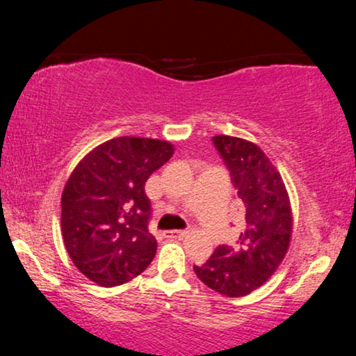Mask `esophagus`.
<instances>
[{"label":"esophagus","instance_id":"esophagus-1","mask_svg":"<svg viewBox=\"0 0 356 356\" xmlns=\"http://www.w3.org/2000/svg\"><path fill=\"white\" fill-rule=\"evenodd\" d=\"M188 230H170L165 232V238H175V240H179V238H184L188 235Z\"/></svg>","mask_w":356,"mask_h":356}]
</instances>
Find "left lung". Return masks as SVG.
<instances>
[{"label":"left lung","mask_w":356,"mask_h":356,"mask_svg":"<svg viewBox=\"0 0 356 356\" xmlns=\"http://www.w3.org/2000/svg\"><path fill=\"white\" fill-rule=\"evenodd\" d=\"M212 140L245 207V225L235 248L218 246L194 272L209 289L238 298L264 285L284 261L293 213L279 170L254 143L233 136H213Z\"/></svg>","instance_id":"obj_1"}]
</instances>
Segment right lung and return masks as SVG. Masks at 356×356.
<instances>
[{
    "label": "right lung",
    "mask_w": 356,
    "mask_h": 356,
    "mask_svg": "<svg viewBox=\"0 0 356 356\" xmlns=\"http://www.w3.org/2000/svg\"><path fill=\"white\" fill-rule=\"evenodd\" d=\"M173 152L168 140L123 136L97 145L72 170L61 196V233L87 279L116 286L152 262L157 241L144 186Z\"/></svg>",
    "instance_id": "obj_1"
}]
</instances>
